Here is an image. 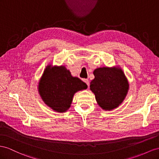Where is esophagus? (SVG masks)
<instances>
[{
	"instance_id": "esophagus-1",
	"label": "esophagus",
	"mask_w": 159,
	"mask_h": 159,
	"mask_svg": "<svg viewBox=\"0 0 159 159\" xmlns=\"http://www.w3.org/2000/svg\"><path fill=\"white\" fill-rule=\"evenodd\" d=\"M83 81H84V82L85 83H86V84H87L88 87L89 86V81L88 79H83Z\"/></svg>"
}]
</instances>
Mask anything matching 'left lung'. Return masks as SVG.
I'll list each match as a JSON object with an SVG mask.
<instances>
[{
	"label": "left lung",
	"mask_w": 159,
	"mask_h": 159,
	"mask_svg": "<svg viewBox=\"0 0 159 159\" xmlns=\"http://www.w3.org/2000/svg\"><path fill=\"white\" fill-rule=\"evenodd\" d=\"M95 79L90 89L103 110L111 111L123 103L129 90V82L121 68L103 66L93 71Z\"/></svg>",
	"instance_id": "left-lung-1"
}]
</instances>
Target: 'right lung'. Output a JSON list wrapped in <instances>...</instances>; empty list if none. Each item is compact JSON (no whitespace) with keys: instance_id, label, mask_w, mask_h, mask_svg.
Segmentation results:
<instances>
[{"instance_id":"add662e5","label":"right lung","mask_w":159,"mask_h":159,"mask_svg":"<svg viewBox=\"0 0 159 159\" xmlns=\"http://www.w3.org/2000/svg\"><path fill=\"white\" fill-rule=\"evenodd\" d=\"M87 88L86 84L78 77L72 76L64 66L52 64L45 68L38 87L44 103L58 113L68 111L75 93Z\"/></svg>"}]
</instances>
